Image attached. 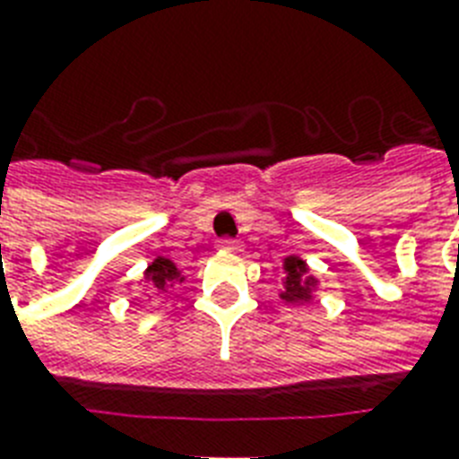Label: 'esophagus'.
I'll return each mask as SVG.
<instances>
[{"instance_id":"1","label":"esophagus","mask_w":459,"mask_h":459,"mask_svg":"<svg viewBox=\"0 0 459 459\" xmlns=\"http://www.w3.org/2000/svg\"><path fill=\"white\" fill-rule=\"evenodd\" d=\"M219 247H221V250L238 252L243 247V243H240V240H233V238H223V240H219Z\"/></svg>"}]
</instances>
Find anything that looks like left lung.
Returning <instances> with one entry per match:
<instances>
[{
	"instance_id": "obj_1",
	"label": "left lung",
	"mask_w": 459,
	"mask_h": 459,
	"mask_svg": "<svg viewBox=\"0 0 459 459\" xmlns=\"http://www.w3.org/2000/svg\"><path fill=\"white\" fill-rule=\"evenodd\" d=\"M283 290L279 293L281 300L290 302V305H305V302H312L314 288L319 281L309 276V266L305 264V259L290 257L283 259Z\"/></svg>"
}]
</instances>
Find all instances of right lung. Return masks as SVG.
Returning a JSON list of instances; mask_svg holds the SVG:
<instances>
[{"instance_id": "obj_1", "label": "right lung", "mask_w": 459, "mask_h": 459, "mask_svg": "<svg viewBox=\"0 0 459 459\" xmlns=\"http://www.w3.org/2000/svg\"><path fill=\"white\" fill-rule=\"evenodd\" d=\"M183 281H186V273L166 257H157L154 262H150V266L143 273V283H145L147 293L152 295L166 293L173 283H183Z\"/></svg>"}]
</instances>
